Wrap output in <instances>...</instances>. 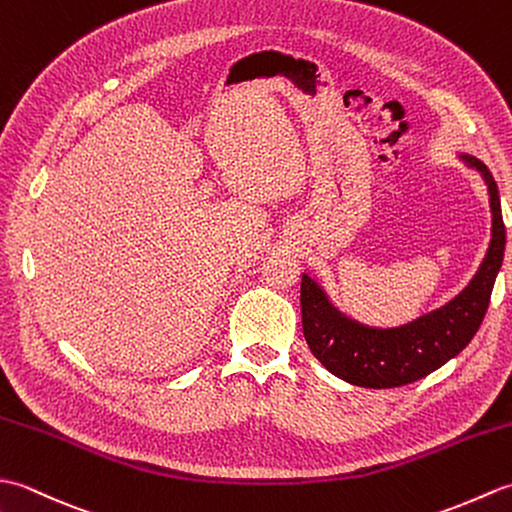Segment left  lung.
Here are the masks:
<instances>
[{
  "label": "left lung",
  "mask_w": 512,
  "mask_h": 512,
  "mask_svg": "<svg viewBox=\"0 0 512 512\" xmlns=\"http://www.w3.org/2000/svg\"><path fill=\"white\" fill-rule=\"evenodd\" d=\"M458 158L482 176L488 189L493 224L491 244L486 248L480 268L451 301L396 328H376L336 308L319 281L303 273V336L317 361L345 383L369 389L416 383L458 356L480 328L491 301L495 277L504 262L506 228L491 171L480 158L464 151H460Z\"/></svg>",
  "instance_id": "left-lung-1"
}]
</instances>
